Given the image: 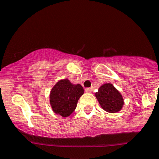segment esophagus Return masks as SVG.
Masks as SVG:
<instances>
[{"instance_id": "esophagus-1", "label": "esophagus", "mask_w": 159, "mask_h": 159, "mask_svg": "<svg viewBox=\"0 0 159 159\" xmlns=\"http://www.w3.org/2000/svg\"><path fill=\"white\" fill-rule=\"evenodd\" d=\"M93 90V88H87L85 89V92L86 93H92V91Z\"/></svg>"}]
</instances>
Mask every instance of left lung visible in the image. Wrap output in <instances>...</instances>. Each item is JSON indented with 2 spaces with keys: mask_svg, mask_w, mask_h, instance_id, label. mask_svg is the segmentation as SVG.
<instances>
[{
  "mask_svg": "<svg viewBox=\"0 0 159 159\" xmlns=\"http://www.w3.org/2000/svg\"><path fill=\"white\" fill-rule=\"evenodd\" d=\"M100 107L108 113H118L125 104L122 95L111 83H105L95 93Z\"/></svg>",
  "mask_w": 159,
  "mask_h": 159,
  "instance_id": "left-lung-1",
  "label": "left lung"
}]
</instances>
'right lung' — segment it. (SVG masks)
Listing matches in <instances>:
<instances>
[{
  "label": "right lung",
  "mask_w": 159,
  "mask_h": 159,
  "mask_svg": "<svg viewBox=\"0 0 159 159\" xmlns=\"http://www.w3.org/2000/svg\"><path fill=\"white\" fill-rule=\"evenodd\" d=\"M83 94L84 89L80 84H73L66 78L59 80L50 91L49 103L52 110L63 118L69 117Z\"/></svg>",
  "instance_id": "add662e5"
}]
</instances>
